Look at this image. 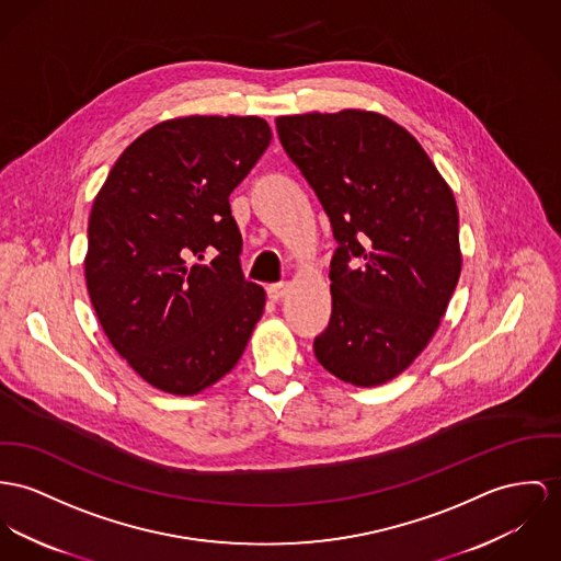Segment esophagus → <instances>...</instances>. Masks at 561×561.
<instances>
[{
	"mask_svg": "<svg viewBox=\"0 0 561 561\" xmlns=\"http://www.w3.org/2000/svg\"><path fill=\"white\" fill-rule=\"evenodd\" d=\"M288 288H290L288 282H277V284H271V286L266 288V293H268V297H271L273 301H279V299L288 293Z\"/></svg>",
	"mask_w": 561,
	"mask_h": 561,
	"instance_id": "34e87169",
	"label": "esophagus"
}]
</instances>
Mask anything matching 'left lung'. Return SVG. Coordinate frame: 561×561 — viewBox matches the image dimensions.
I'll list each match as a JSON object with an SVG mask.
<instances>
[{
  "label": "left lung",
  "mask_w": 561,
  "mask_h": 561,
  "mask_svg": "<svg viewBox=\"0 0 561 561\" xmlns=\"http://www.w3.org/2000/svg\"><path fill=\"white\" fill-rule=\"evenodd\" d=\"M340 243L333 313L318 363L354 387H380L432 342L461 275L459 211L421 142L374 111L275 119ZM358 259L362 266L348 264Z\"/></svg>",
  "instance_id": "obj_1"
}]
</instances>
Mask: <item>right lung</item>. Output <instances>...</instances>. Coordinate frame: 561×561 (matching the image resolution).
Segmentation results:
<instances>
[{
    "mask_svg": "<svg viewBox=\"0 0 561 561\" xmlns=\"http://www.w3.org/2000/svg\"><path fill=\"white\" fill-rule=\"evenodd\" d=\"M271 138L254 115L167 119L129 145L93 201L89 299L111 345L158 390L214 387L262 318L266 295L241 273L228 196ZM205 255L209 265L193 260Z\"/></svg>",
    "mask_w": 561,
    "mask_h": 561,
    "instance_id": "right-lung-1",
    "label": "right lung"
}]
</instances>
